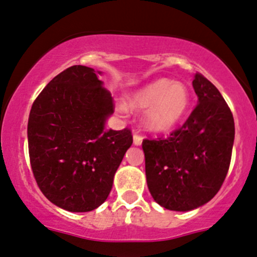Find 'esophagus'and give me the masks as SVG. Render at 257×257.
Listing matches in <instances>:
<instances>
[{"instance_id":"esophagus-1","label":"esophagus","mask_w":257,"mask_h":257,"mask_svg":"<svg viewBox=\"0 0 257 257\" xmlns=\"http://www.w3.org/2000/svg\"><path fill=\"white\" fill-rule=\"evenodd\" d=\"M142 142H143V138L138 134H134L133 136V143L134 146H142Z\"/></svg>"}]
</instances>
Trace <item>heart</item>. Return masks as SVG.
Listing matches in <instances>:
<instances>
[{"instance_id": "heart-1", "label": "heart", "mask_w": 257, "mask_h": 257, "mask_svg": "<svg viewBox=\"0 0 257 257\" xmlns=\"http://www.w3.org/2000/svg\"><path fill=\"white\" fill-rule=\"evenodd\" d=\"M126 104L131 110L144 111L143 124L152 133H168L176 128L191 105V93L187 85L179 81L162 78L147 84L128 96ZM120 113H128L119 105Z\"/></svg>"}]
</instances>
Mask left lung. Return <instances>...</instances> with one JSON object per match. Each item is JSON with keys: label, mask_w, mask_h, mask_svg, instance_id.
<instances>
[{"label": "left lung", "mask_w": 257, "mask_h": 257, "mask_svg": "<svg viewBox=\"0 0 257 257\" xmlns=\"http://www.w3.org/2000/svg\"><path fill=\"white\" fill-rule=\"evenodd\" d=\"M192 85L197 106L167 139L143 141L146 176L152 197L162 207L187 212L212 200L231 162L235 123L218 89L201 74Z\"/></svg>", "instance_id": "left-lung-1"}]
</instances>
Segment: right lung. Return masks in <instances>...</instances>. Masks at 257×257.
I'll return each instance as SVG.
<instances>
[{
    "label": "right lung",
    "mask_w": 257,
    "mask_h": 257,
    "mask_svg": "<svg viewBox=\"0 0 257 257\" xmlns=\"http://www.w3.org/2000/svg\"><path fill=\"white\" fill-rule=\"evenodd\" d=\"M101 74L83 65L68 68L45 86L30 111L35 179L50 202L70 212H89L105 202L133 143L129 129H105L114 108Z\"/></svg>",
    "instance_id": "1"
}]
</instances>
